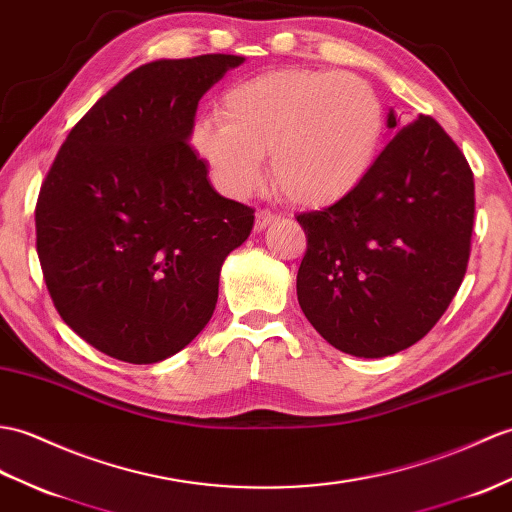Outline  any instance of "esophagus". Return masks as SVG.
<instances>
[{
    "label": "esophagus",
    "mask_w": 512,
    "mask_h": 512,
    "mask_svg": "<svg viewBox=\"0 0 512 512\" xmlns=\"http://www.w3.org/2000/svg\"><path fill=\"white\" fill-rule=\"evenodd\" d=\"M279 218L275 216V213L268 211V209H259L255 213V231H264L266 227H270V224H275Z\"/></svg>",
    "instance_id": "34e87169"
}]
</instances>
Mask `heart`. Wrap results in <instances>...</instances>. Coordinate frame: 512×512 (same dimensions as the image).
Returning a JSON list of instances; mask_svg holds the SVG:
<instances>
[{
    "instance_id": "b5f03b06",
    "label": "heart",
    "mask_w": 512,
    "mask_h": 512,
    "mask_svg": "<svg viewBox=\"0 0 512 512\" xmlns=\"http://www.w3.org/2000/svg\"><path fill=\"white\" fill-rule=\"evenodd\" d=\"M218 113L198 117L192 148L233 198L264 183L270 154L285 198L334 205L364 183L382 150V102L364 80L340 71H264L224 91Z\"/></svg>"
}]
</instances>
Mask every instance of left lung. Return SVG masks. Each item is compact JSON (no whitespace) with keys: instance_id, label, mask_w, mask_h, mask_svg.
Wrapping results in <instances>:
<instances>
[{"instance_id":"1","label":"left lung","mask_w":512,"mask_h":512,"mask_svg":"<svg viewBox=\"0 0 512 512\" xmlns=\"http://www.w3.org/2000/svg\"><path fill=\"white\" fill-rule=\"evenodd\" d=\"M388 126H397L388 113ZM473 172L443 126L419 115L392 137L364 183L296 216L307 235L296 294L331 347L386 358L419 342L465 279Z\"/></svg>"}]
</instances>
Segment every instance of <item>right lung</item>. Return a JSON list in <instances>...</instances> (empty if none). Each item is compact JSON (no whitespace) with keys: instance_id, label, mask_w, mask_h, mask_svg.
I'll return each instance as SVG.
<instances>
[{"instance_id":"1","label":"right lung","mask_w":512,"mask_h":512,"mask_svg":"<svg viewBox=\"0 0 512 512\" xmlns=\"http://www.w3.org/2000/svg\"><path fill=\"white\" fill-rule=\"evenodd\" d=\"M242 56L202 54L130 71L69 130L34 222L43 279L91 347L154 364L216 310L222 261L255 209L220 196L189 146L198 100Z\"/></svg>"}]
</instances>
